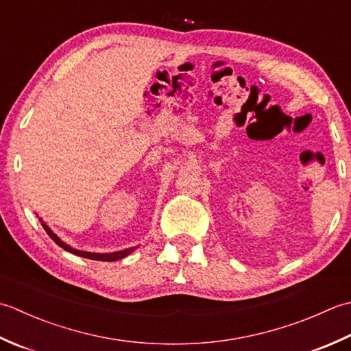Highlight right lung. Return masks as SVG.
<instances>
[{
  "label": "right lung",
  "mask_w": 351,
  "mask_h": 351,
  "mask_svg": "<svg viewBox=\"0 0 351 351\" xmlns=\"http://www.w3.org/2000/svg\"><path fill=\"white\" fill-rule=\"evenodd\" d=\"M39 218V217H38ZM42 227L45 228V232L48 233L49 238H51L57 245L62 247L63 250H66V252L73 253L75 256H80V257H84V259H90V261H103V262H113V261H119L123 259V257H127L128 254H132L136 248H138V245L136 247H130V248H125V250H119V252H113V253H92V252H83V250H77V248H73L71 245H68L66 242H63L59 236H57L51 228H49L45 223L44 219L39 218Z\"/></svg>",
  "instance_id": "1"
}]
</instances>
